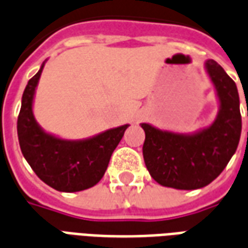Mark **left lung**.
Returning a JSON list of instances; mask_svg holds the SVG:
<instances>
[{
  "mask_svg": "<svg viewBox=\"0 0 248 248\" xmlns=\"http://www.w3.org/2000/svg\"><path fill=\"white\" fill-rule=\"evenodd\" d=\"M204 69L215 89L219 110L211 124L194 133H177L140 124L143 159L154 181L177 190L202 188L213 182L234 155L242 133L239 94L235 82L214 60Z\"/></svg>",
  "mask_w": 248,
  "mask_h": 248,
  "instance_id": "left-lung-1",
  "label": "left lung"
}]
</instances>
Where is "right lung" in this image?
I'll use <instances>...</instances> for the list:
<instances>
[{"instance_id": "right-lung-1", "label": "right lung", "mask_w": 248, "mask_h": 248, "mask_svg": "<svg viewBox=\"0 0 248 248\" xmlns=\"http://www.w3.org/2000/svg\"><path fill=\"white\" fill-rule=\"evenodd\" d=\"M45 62L28 82L22 94L17 121L19 147L42 182L62 192L82 191L102 179L113 151L130 124L108 129L85 140H63L46 133L33 114L35 89Z\"/></svg>"}]
</instances>
